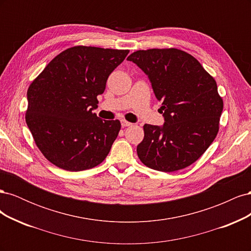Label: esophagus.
I'll use <instances>...</instances> for the list:
<instances>
[{"mask_svg": "<svg viewBox=\"0 0 251 251\" xmlns=\"http://www.w3.org/2000/svg\"><path fill=\"white\" fill-rule=\"evenodd\" d=\"M121 126H123L124 127H126V126H132V124L128 123V121H126V120H125V119H123V120H121Z\"/></svg>", "mask_w": 251, "mask_h": 251, "instance_id": "obj_1", "label": "esophagus"}]
</instances>
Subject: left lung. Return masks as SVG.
Returning a JSON list of instances; mask_svg holds the SVG:
<instances>
[{"label":"left lung","mask_w":251,"mask_h":251,"mask_svg":"<svg viewBox=\"0 0 251 251\" xmlns=\"http://www.w3.org/2000/svg\"><path fill=\"white\" fill-rule=\"evenodd\" d=\"M127 60L148 75L161 101L162 126L144 125L137 146L141 162L171 173L193 164L208 149L219 131L223 100L217 82L194 56L179 49L136 51Z\"/></svg>","instance_id":"left-lung-1"}]
</instances>
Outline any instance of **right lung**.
Wrapping results in <instances>:
<instances>
[{
	"label": "right lung",
	"mask_w": 251,
	"mask_h": 251,
	"mask_svg": "<svg viewBox=\"0 0 251 251\" xmlns=\"http://www.w3.org/2000/svg\"><path fill=\"white\" fill-rule=\"evenodd\" d=\"M128 50L76 46L59 53L27 91L26 124L37 148L57 168L92 169L108 156L119 120H102L93 110L109 75Z\"/></svg>",
	"instance_id": "right-lung-1"
}]
</instances>
